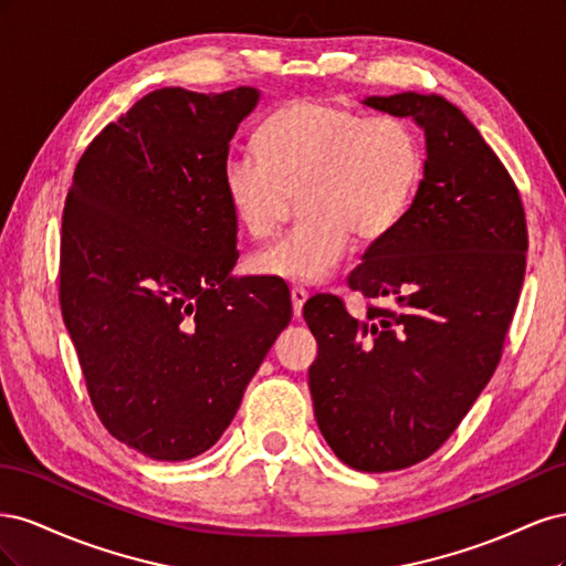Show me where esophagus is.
Here are the masks:
<instances>
[{"mask_svg":"<svg viewBox=\"0 0 566 566\" xmlns=\"http://www.w3.org/2000/svg\"><path fill=\"white\" fill-rule=\"evenodd\" d=\"M290 297H293V312H295V316H300L302 314V306H304V302H306V297H310V293H306L304 287H293L290 290Z\"/></svg>","mask_w":566,"mask_h":566,"instance_id":"obj_1","label":"esophagus"}]
</instances>
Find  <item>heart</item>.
I'll list each match as a JSON object with an SVG mask.
<instances>
[{
    "instance_id": "heart-1",
    "label": "heart",
    "mask_w": 566,
    "mask_h": 566,
    "mask_svg": "<svg viewBox=\"0 0 566 566\" xmlns=\"http://www.w3.org/2000/svg\"><path fill=\"white\" fill-rule=\"evenodd\" d=\"M256 153L221 163L229 210L252 238L279 229L297 193L302 219L252 254L256 276L318 283L345 260L352 235L375 243L401 224L424 175L420 136L397 115L366 117L321 98L273 111L254 136Z\"/></svg>"
}]
</instances>
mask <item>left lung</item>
Segmentation results:
<instances>
[{
    "label": "left lung",
    "instance_id": "1",
    "mask_svg": "<svg viewBox=\"0 0 566 566\" xmlns=\"http://www.w3.org/2000/svg\"><path fill=\"white\" fill-rule=\"evenodd\" d=\"M366 106L424 129V177L389 235L347 283L364 321L335 295L304 304L318 342L310 389L318 430L361 472L430 458L491 380L526 269L515 181L460 108L441 96H368Z\"/></svg>",
    "mask_w": 566,
    "mask_h": 566
}]
</instances>
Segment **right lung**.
Masks as SVG:
<instances>
[{"label": "right lung", "instance_id": "right-lung-1", "mask_svg": "<svg viewBox=\"0 0 566 566\" xmlns=\"http://www.w3.org/2000/svg\"><path fill=\"white\" fill-rule=\"evenodd\" d=\"M260 92H150L84 150L63 208L59 300L92 406L153 460L224 434L290 323V293L231 279L229 142Z\"/></svg>", "mask_w": 566, "mask_h": 566}]
</instances>
